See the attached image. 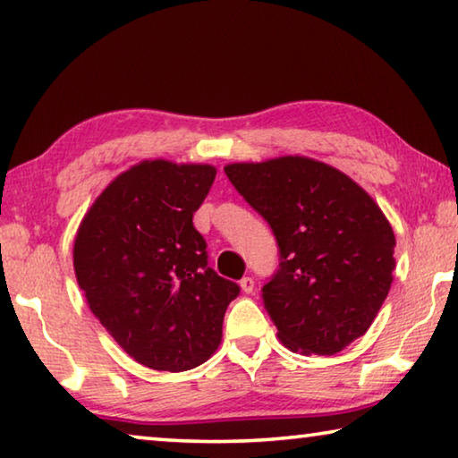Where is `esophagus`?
Returning a JSON list of instances; mask_svg holds the SVG:
<instances>
[{
  "mask_svg": "<svg viewBox=\"0 0 458 458\" xmlns=\"http://www.w3.org/2000/svg\"><path fill=\"white\" fill-rule=\"evenodd\" d=\"M240 289L244 293H252L254 291V278L252 276H244L242 281H240Z\"/></svg>",
  "mask_w": 458,
  "mask_h": 458,
  "instance_id": "esophagus-1",
  "label": "esophagus"
}]
</instances>
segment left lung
Wrapping results in <instances>:
<instances>
[{"mask_svg":"<svg viewBox=\"0 0 458 458\" xmlns=\"http://www.w3.org/2000/svg\"><path fill=\"white\" fill-rule=\"evenodd\" d=\"M224 172L281 248L262 286L281 344L303 355L345 350L374 323L394 281L396 236L382 208L350 175L305 155Z\"/></svg>","mask_w":458,"mask_h":458,"instance_id":"obj_1","label":"left lung"}]
</instances>
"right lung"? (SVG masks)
Wrapping results in <instances>:
<instances>
[{
	"label": "right lung",
	"instance_id": "right-lung-1",
	"mask_svg": "<svg viewBox=\"0 0 458 458\" xmlns=\"http://www.w3.org/2000/svg\"><path fill=\"white\" fill-rule=\"evenodd\" d=\"M216 177L208 164L145 159L92 201L74 238V275L100 325L131 358L157 371L208 361L240 293L208 267L193 228Z\"/></svg>",
	"mask_w": 458,
	"mask_h": 458
}]
</instances>
